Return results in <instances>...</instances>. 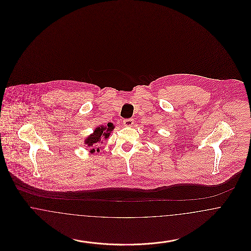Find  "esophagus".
Instances as JSON below:
<instances>
[{
    "mask_svg": "<svg viewBox=\"0 0 251 251\" xmlns=\"http://www.w3.org/2000/svg\"><path fill=\"white\" fill-rule=\"evenodd\" d=\"M123 124L124 126H131L133 124V120L132 119H126V120H123Z\"/></svg>",
    "mask_w": 251,
    "mask_h": 251,
    "instance_id": "1",
    "label": "esophagus"
}]
</instances>
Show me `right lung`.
<instances>
[{
  "mask_svg": "<svg viewBox=\"0 0 251 251\" xmlns=\"http://www.w3.org/2000/svg\"><path fill=\"white\" fill-rule=\"evenodd\" d=\"M115 128L114 124L113 123H108L106 126H99L97 127L93 133H91L85 140H84V143L87 145V147L89 148H92L90 150V152L91 153H94V152H99L100 151V149L97 148L95 149L94 147L98 146V144L100 143L102 140L101 139H106L109 137L111 131H113V129ZM102 143V142H101Z\"/></svg>",
  "mask_w": 251,
  "mask_h": 251,
  "instance_id": "add662e5",
  "label": "right lung"
}]
</instances>
